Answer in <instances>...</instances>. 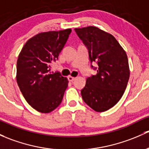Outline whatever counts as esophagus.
<instances>
[{"instance_id": "34e87169", "label": "esophagus", "mask_w": 149, "mask_h": 149, "mask_svg": "<svg viewBox=\"0 0 149 149\" xmlns=\"http://www.w3.org/2000/svg\"><path fill=\"white\" fill-rule=\"evenodd\" d=\"M68 81H70V82H73V81H74L75 79H76V78L72 77V76H68Z\"/></svg>"}]
</instances>
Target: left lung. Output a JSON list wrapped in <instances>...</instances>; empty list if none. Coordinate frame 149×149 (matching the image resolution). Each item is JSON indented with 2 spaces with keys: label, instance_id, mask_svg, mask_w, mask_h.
<instances>
[{
  "label": "left lung",
  "instance_id": "8db88e82",
  "mask_svg": "<svg viewBox=\"0 0 149 149\" xmlns=\"http://www.w3.org/2000/svg\"><path fill=\"white\" fill-rule=\"evenodd\" d=\"M75 31L87 48L91 68L97 70L81 90L83 100L95 111H106L119 101L127 86V55L115 38L98 28L88 26ZM93 62L97 68L92 65Z\"/></svg>",
  "mask_w": 149,
  "mask_h": 149
}]
</instances>
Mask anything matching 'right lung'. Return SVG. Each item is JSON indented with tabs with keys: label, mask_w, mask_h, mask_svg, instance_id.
Returning <instances> with one entry per match:
<instances>
[{
	"label": "right lung",
	"mask_w": 149,
	"mask_h": 149,
	"mask_svg": "<svg viewBox=\"0 0 149 149\" xmlns=\"http://www.w3.org/2000/svg\"><path fill=\"white\" fill-rule=\"evenodd\" d=\"M71 29L40 33L30 38L17 61L16 80L26 101L34 109L50 113L61 103L68 81L59 72L51 73Z\"/></svg>",
	"instance_id": "add662e5"
}]
</instances>
